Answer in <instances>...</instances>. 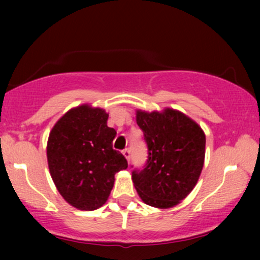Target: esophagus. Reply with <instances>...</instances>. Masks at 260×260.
<instances>
[{
	"instance_id": "1",
	"label": "esophagus",
	"mask_w": 260,
	"mask_h": 260,
	"mask_svg": "<svg viewBox=\"0 0 260 260\" xmlns=\"http://www.w3.org/2000/svg\"><path fill=\"white\" fill-rule=\"evenodd\" d=\"M122 152H123V155L125 156V158L127 159V162H130V149L129 148H125Z\"/></svg>"
}]
</instances>
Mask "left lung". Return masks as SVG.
Instances as JSON below:
<instances>
[{
    "label": "left lung",
    "mask_w": 260,
    "mask_h": 260,
    "mask_svg": "<svg viewBox=\"0 0 260 260\" xmlns=\"http://www.w3.org/2000/svg\"><path fill=\"white\" fill-rule=\"evenodd\" d=\"M148 158L143 168L133 169V181L149 206L169 208L193 190L205 159L206 137L194 120L175 110L137 111Z\"/></svg>",
    "instance_id": "left-lung-1"
}]
</instances>
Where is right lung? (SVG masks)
<instances>
[{"instance_id":"add662e5","label":"right lung","mask_w":260,"mask_h":260,"mask_svg":"<svg viewBox=\"0 0 260 260\" xmlns=\"http://www.w3.org/2000/svg\"><path fill=\"white\" fill-rule=\"evenodd\" d=\"M109 115L87 105L70 110L49 134V172L65 200L83 211H94L108 200L115 174L127 168L122 152L112 148L116 130Z\"/></svg>"}]
</instances>
